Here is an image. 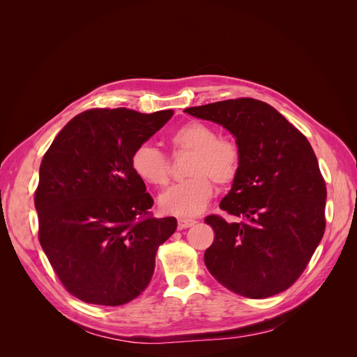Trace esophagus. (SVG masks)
Returning <instances> with one entry per match:
<instances>
[{
	"mask_svg": "<svg viewBox=\"0 0 357 357\" xmlns=\"http://www.w3.org/2000/svg\"><path fill=\"white\" fill-rule=\"evenodd\" d=\"M195 223H197L195 219H178V229L190 228V226H193Z\"/></svg>",
	"mask_w": 357,
	"mask_h": 357,
	"instance_id": "34e87169",
	"label": "esophagus"
}]
</instances>
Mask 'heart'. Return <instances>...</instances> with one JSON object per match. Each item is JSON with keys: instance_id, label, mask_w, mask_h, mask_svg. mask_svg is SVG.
I'll use <instances>...</instances> for the list:
<instances>
[{"instance_id": "obj_1", "label": "heart", "mask_w": 357, "mask_h": 357, "mask_svg": "<svg viewBox=\"0 0 357 357\" xmlns=\"http://www.w3.org/2000/svg\"><path fill=\"white\" fill-rule=\"evenodd\" d=\"M169 142L176 150L192 153L186 167L189 178L162 193L159 205L168 214L192 218L207 208L214 195L213 181L226 186L238 176L240 147L232 139L220 138L213 126L202 122L181 125L171 134ZM131 168L147 185L162 188L169 180L168 159L152 144H142L134 150Z\"/></svg>"}]
</instances>
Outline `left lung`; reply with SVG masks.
<instances>
[{"instance_id": "8db88e82", "label": "left lung", "mask_w": 357, "mask_h": 357, "mask_svg": "<svg viewBox=\"0 0 357 357\" xmlns=\"http://www.w3.org/2000/svg\"><path fill=\"white\" fill-rule=\"evenodd\" d=\"M185 112L228 129L241 152L238 176L220 201V208L240 220L205 218L214 229L205 266L222 286L245 298L289 289L304 273L326 225V186L308 139L274 107L253 98Z\"/></svg>"}]
</instances>
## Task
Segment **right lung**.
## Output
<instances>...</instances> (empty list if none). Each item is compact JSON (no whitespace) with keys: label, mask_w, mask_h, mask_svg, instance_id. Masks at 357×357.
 I'll return each instance as SVG.
<instances>
[{"label":"right lung","mask_w":357,"mask_h":357,"mask_svg":"<svg viewBox=\"0 0 357 357\" xmlns=\"http://www.w3.org/2000/svg\"><path fill=\"white\" fill-rule=\"evenodd\" d=\"M172 110L93 109L73 117L40 165L38 238L61 283L95 305H123L149 286L176 218H150L153 198L131 168L134 150Z\"/></svg>","instance_id":"obj_1"}]
</instances>
